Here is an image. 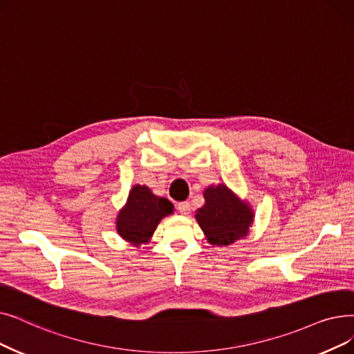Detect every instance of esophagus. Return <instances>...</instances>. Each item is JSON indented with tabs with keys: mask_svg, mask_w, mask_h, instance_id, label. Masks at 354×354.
Wrapping results in <instances>:
<instances>
[{
	"mask_svg": "<svg viewBox=\"0 0 354 354\" xmlns=\"http://www.w3.org/2000/svg\"><path fill=\"white\" fill-rule=\"evenodd\" d=\"M176 208H178V211H179L180 214L187 215V214L191 211V204H189V203H187V201H183V203H178V204H176Z\"/></svg>",
	"mask_w": 354,
	"mask_h": 354,
	"instance_id": "esophagus-1",
	"label": "esophagus"
}]
</instances>
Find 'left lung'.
Returning <instances> with one entry per match:
<instances>
[{"label": "left lung", "instance_id": "left-lung-1", "mask_svg": "<svg viewBox=\"0 0 354 354\" xmlns=\"http://www.w3.org/2000/svg\"><path fill=\"white\" fill-rule=\"evenodd\" d=\"M204 196L205 205L196 209V220L211 244L227 245L248 234L253 221L250 207L241 204L225 185L209 187Z\"/></svg>", "mask_w": 354, "mask_h": 354}]
</instances>
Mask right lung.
Returning <instances> with one entry per match:
<instances>
[{
	"instance_id": "1",
	"label": "right lung",
	"mask_w": 354,
	"mask_h": 354,
	"mask_svg": "<svg viewBox=\"0 0 354 354\" xmlns=\"http://www.w3.org/2000/svg\"><path fill=\"white\" fill-rule=\"evenodd\" d=\"M172 212L174 205L169 199L153 195L147 187L136 185L129 195L127 205L118 214L117 232L134 245L147 243L159 221Z\"/></svg>"
}]
</instances>
